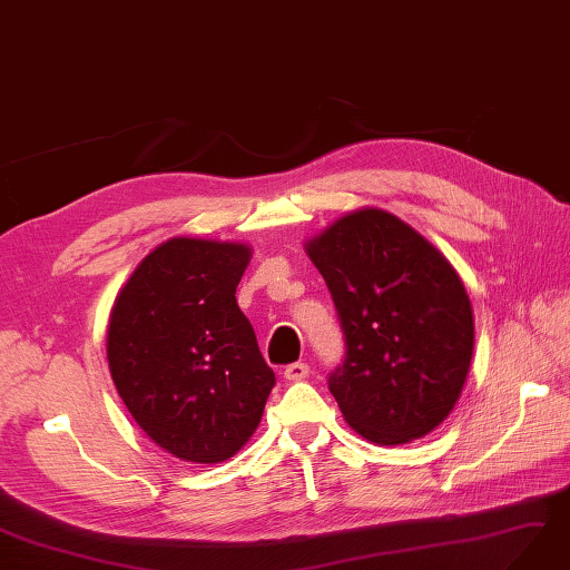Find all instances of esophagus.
I'll list each match as a JSON object with an SVG mask.
<instances>
[{
  "label": "esophagus",
  "mask_w": 570,
  "mask_h": 570,
  "mask_svg": "<svg viewBox=\"0 0 570 570\" xmlns=\"http://www.w3.org/2000/svg\"><path fill=\"white\" fill-rule=\"evenodd\" d=\"M306 376H309V364H304V362H295L285 368L287 381H304Z\"/></svg>",
  "instance_id": "esophagus-1"
}]
</instances>
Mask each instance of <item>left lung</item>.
Here are the masks:
<instances>
[{"label": "left lung", "instance_id": "obj_1", "mask_svg": "<svg viewBox=\"0 0 570 570\" xmlns=\"http://www.w3.org/2000/svg\"><path fill=\"white\" fill-rule=\"evenodd\" d=\"M345 335L328 379L345 422L379 445L422 439L463 393L474 347L463 281L417 229L381 208L337 218L304 244Z\"/></svg>", "mask_w": 570, "mask_h": 570}]
</instances>
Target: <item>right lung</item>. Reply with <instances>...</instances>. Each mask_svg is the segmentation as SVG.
<instances>
[{"label":"right lung","mask_w":570,"mask_h":570,"mask_svg":"<svg viewBox=\"0 0 570 570\" xmlns=\"http://www.w3.org/2000/svg\"><path fill=\"white\" fill-rule=\"evenodd\" d=\"M249 258L239 242L173 237L136 266L112 306L117 393L146 436L187 463L233 458L275 386L235 297Z\"/></svg>","instance_id":"obj_1"}]
</instances>
